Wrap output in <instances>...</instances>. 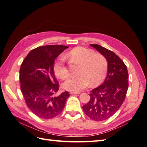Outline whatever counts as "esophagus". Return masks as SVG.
<instances>
[{
    "label": "esophagus",
    "instance_id": "34e87169",
    "mask_svg": "<svg viewBox=\"0 0 147 147\" xmlns=\"http://www.w3.org/2000/svg\"><path fill=\"white\" fill-rule=\"evenodd\" d=\"M81 92H69V94H80Z\"/></svg>",
    "mask_w": 147,
    "mask_h": 147
}]
</instances>
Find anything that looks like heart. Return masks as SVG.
<instances>
[{
	"mask_svg": "<svg viewBox=\"0 0 147 147\" xmlns=\"http://www.w3.org/2000/svg\"><path fill=\"white\" fill-rule=\"evenodd\" d=\"M67 56L81 65L79 76L71 77L63 83V88L69 91L78 92L87 88L91 84L96 86L102 82L106 76L107 61L100 54L83 47H77L70 51ZM54 72L58 78L66 80L68 77V71L65 65L63 56L56 60L54 65Z\"/></svg>",
	"mask_w": 147,
	"mask_h": 147,
	"instance_id": "b5f03b06",
	"label": "heart"
}]
</instances>
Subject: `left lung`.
<instances>
[{"instance_id": "left-lung-1", "label": "left lung", "mask_w": 147, "mask_h": 147, "mask_svg": "<svg viewBox=\"0 0 147 147\" xmlns=\"http://www.w3.org/2000/svg\"><path fill=\"white\" fill-rule=\"evenodd\" d=\"M107 61V74L103 84L93 89L90 100L82 106L85 114L95 121L110 118L121 107L129 87L127 66L114 52L99 45L91 44Z\"/></svg>"}]
</instances>
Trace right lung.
<instances>
[{"instance_id":"right-lung-1","label":"right lung","mask_w":147,"mask_h":147,"mask_svg":"<svg viewBox=\"0 0 147 147\" xmlns=\"http://www.w3.org/2000/svg\"><path fill=\"white\" fill-rule=\"evenodd\" d=\"M67 48L63 45L36 48L29 53L21 65V91L29 109L40 118L50 119L58 115L69 97L67 91L55 95L59 84L53 70L55 59Z\"/></svg>"}]
</instances>
